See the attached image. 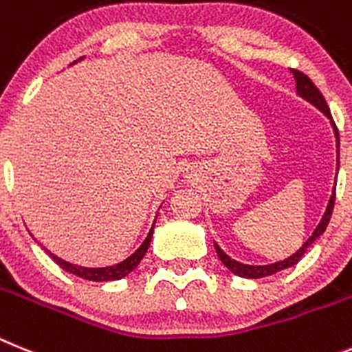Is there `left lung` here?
Segmentation results:
<instances>
[{
	"mask_svg": "<svg viewBox=\"0 0 352 352\" xmlns=\"http://www.w3.org/2000/svg\"><path fill=\"white\" fill-rule=\"evenodd\" d=\"M292 74H294V79H296V90H298V96L303 97L305 100H308L310 104H314L317 109H320V111L326 115V117L331 120V125L333 129H335V136H337V154L340 155V140H338V129L337 125H335V122H333L331 118V113H329V108L328 104H326V99L322 97V94L319 91V88L316 87V85L311 83V79L308 78V76H305L303 72H299V70H292ZM338 159V157H337ZM338 166V163H337ZM337 189V188H335ZM335 189H333V195L331 198H329L328 201V207H326V212H324L322 219H320V223L317 225V228L314 230V234L310 235L307 239V243L301 246V248L298 250V252L294 253V255H290L289 258H285V261H280V262H274V264H267V265H248V264H241V262L234 261V258H230V256L227 255V253L223 252L221 248H219L218 244L214 243V248H216V253H218L219 261L223 262V264L227 265L228 269H230L232 273L237 274V276L241 278H264V276H271V274H276L280 273V271H283V269H289L292 267V265L298 264L299 261H301V256L307 253L308 246H310L314 241L319 237V235L324 234V230H326V227H328L329 223V218H331V212H333V206H335Z\"/></svg>",
	"mask_w": 352,
	"mask_h": 352,
	"instance_id": "8db88e82",
	"label": "left lung"
}]
</instances>
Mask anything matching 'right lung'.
<instances>
[{
  "label": "right lung",
  "mask_w": 352,
  "mask_h": 352,
  "mask_svg": "<svg viewBox=\"0 0 352 352\" xmlns=\"http://www.w3.org/2000/svg\"><path fill=\"white\" fill-rule=\"evenodd\" d=\"M79 60H83V58H79ZM76 62H78V60H76ZM152 234H154V225H152L151 232H148V235L145 237L142 246H140L133 255L127 256L125 261L118 262V264L108 265V267H81V265H76V264H70V262L62 261V258L54 255V253L47 252L45 248L44 250L49 253V256H51L58 265H60V267L65 269L67 273H72L76 274V276L83 278V280H90V282H111V280H120V278L127 276L133 269L138 267V264L142 262L143 256H145L146 250H148V246H151Z\"/></svg>",
  "instance_id": "add662e5"
}]
</instances>
